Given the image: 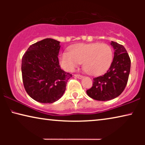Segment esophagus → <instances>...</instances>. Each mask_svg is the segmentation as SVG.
<instances>
[{"instance_id":"esophagus-1","label":"esophagus","mask_w":145,"mask_h":145,"mask_svg":"<svg viewBox=\"0 0 145 145\" xmlns=\"http://www.w3.org/2000/svg\"><path fill=\"white\" fill-rule=\"evenodd\" d=\"M74 77H76V78H79V79H82L83 78V76L80 74H74Z\"/></svg>"}]
</instances>
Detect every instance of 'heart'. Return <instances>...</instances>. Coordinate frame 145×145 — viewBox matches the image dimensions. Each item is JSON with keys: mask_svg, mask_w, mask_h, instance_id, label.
I'll return each mask as SVG.
<instances>
[{"mask_svg": "<svg viewBox=\"0 0 145 145\" xmlns=\"http://www.w3.org/2000/svg\"><path fill=\"white\" fill-rule=\"evenodd\" d=\"M113 51L105 43H79L72 45L69 51H63L60 56L61 67L67 71H72L82 63L84 70L93 76L106 72L112 65Z\"/></svg>", "mask_w": 145, "mask_h": 145, "instance_id": "b5f03b06", "label": "heart"}]
</instances>
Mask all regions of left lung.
<instances>
[{
	"mask_svg": "<svg viewBox=\"0 0 145 145\" xmlns=\"http://www.w3.org/2000/svg\"><path fill=\"white\" fill-rule=\"evenodd\" d=\"M114 57L106 74L94 78L92 88L87 90L89 97L96 100L108 101L117 98L123 92L127 83L131 59L122 45L112 41Z\"/></svg>",
	"mask_w": 145,
	"mask_h": 145,
	"instance_id": "left-lung-1",
	"label": "left lung"
}]
</instances>
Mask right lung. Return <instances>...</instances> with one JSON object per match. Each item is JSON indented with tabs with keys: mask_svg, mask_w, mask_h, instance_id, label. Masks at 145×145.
Segmentation results:
<instances>
[{
	"mask_svg": "<svg viewBox=\"0 0 145 145\" xmlns=\"http://www.w3.org/2000/svg\"><path fill=\"white\" fill-rule=\"evenodd\" d=\"M60 41L46 38L29 46L22 59L25 90L33 100L51 104L60 99L72 74L61 69Z\"/></svg>",
	"mask_w": 145,
	"mask_h": 145,
	"instance_id": "obj_1",
	"label": "right lung"
}]
</instances>
